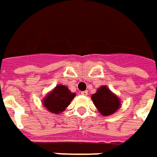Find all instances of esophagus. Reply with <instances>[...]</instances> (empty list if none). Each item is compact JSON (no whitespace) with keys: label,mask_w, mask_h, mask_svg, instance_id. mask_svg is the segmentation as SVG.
Segmentation results:
<instances>
[{"label":"esophagus","mask_w":157,"mask_h":157,"mask_svg":"<svg viewBox=\"0 0 157 157\" xmlns=\"http://www.w3.org/2000/svg\"><path fill=\"white\" fill-rule=\"evenodd\" d=\"M81 94L82 95H84V96H87L88 92L87 91H83V92H81Z\"/></svg>","instance_id":"esophagus-1"}]
</instances>
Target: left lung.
I'll use <instances>...</instances> for the list:
<instances>
[{
	"label": "left lung",
	"instance_id": "obj_1",
	"mask_svg": "<svg viewBox=\"0 0 157 157\" xmlns=\"http://www.w3.org/2000/svg\"><path fill=\"white\" fill-rule=\"evenodd\" d=\"M94 105L103 116H109L116 113L121 106V99L106 86H102L92 95Z\"/></svg>",
	"mask_w": 157,
	"mask_h": 157
}]
</instances>
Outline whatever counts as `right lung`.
I'll list each match as a JSON object with an SVG mask.
<instances>
[{
	"label": "right lung",
	"instance_id": "add662e5",
	"mask_svg": "<svg viewBox=\"0 0 157 157\" xmlns=\"http://www.w3.org/2000/svg\"><path fill=\"white\" fill-rule=\"evenodd\" d=\"M75 96V93H71L66 86L59 84L47 94L42 104L49 112L58 114L65 110Z\"/></svg>",
	"mask_w": 157,
	"mask_h": 157
}]
</instances>
